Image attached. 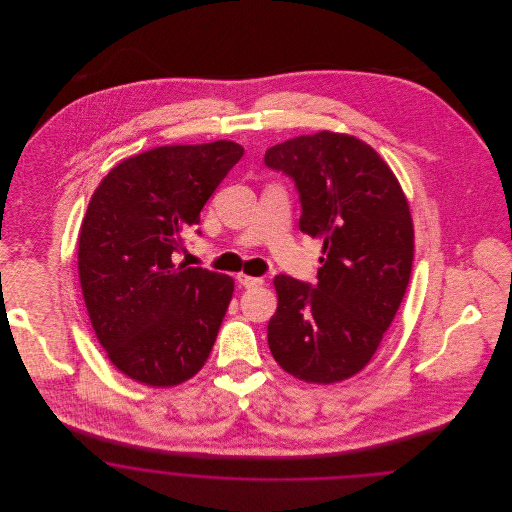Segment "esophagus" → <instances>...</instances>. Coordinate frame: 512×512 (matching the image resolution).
Here are the masks:
<instances>
[{
    "instance_id": "obj_1",
    "label": "esophagus",
    "mask_w": 512,
    "mask_h": 512,
    "mask_svg": "<svg viewBox=\"0 0 512 512\" xmlns=\"http://www.w3.org/2000/svg\"><path fill=\"white\" fill-rule=\"evenodd\" d=\"M238 282L244 286V288H253V286H261L263 284V278H255V276H249L245 272L238 274Z\"/></svg>"
}]
</instances>
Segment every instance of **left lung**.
<instances>
[{"instance_id": "1", "label": "left lung", "mask_w": 512, "mask_h": 512, "mask_svg": "<svg viewBox=\"0 0 512 512\" xmlns=\"http://www.w3.org/2000/svg\"><path fill=\"white\" fill-rule=\"evenodd\" d=\"M295 180L299 228L322 242L317 286L276 276L268 320L274 361L297 380L338 384L374 357L407 292L414 228L390 165L351 134L320 130L265 153Z\"/></svg>"}]
</instances>
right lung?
Segmentation results:
<instances>
[{
	"label": "right lung",
	"instance_id": "right-lung-1",
	"mask_svg": "<svg viewBox=\"0 0 512 512\" xmlns=\"http://www.w3.org/2000/svg\"><path fill=\"white\" fill-rule=\"evenodd\" d=\"M230 140L159 146L117 163L99 182L78 234L88 317L109 361L151 388L205 365L234 278L172 263L222 178L242 159Z\"/></svg>",
	"mask_w": 512,
	"mask_h": 512
}]
</instances>
